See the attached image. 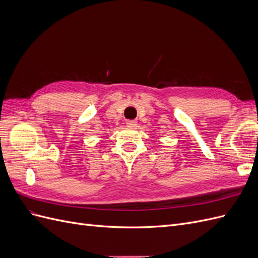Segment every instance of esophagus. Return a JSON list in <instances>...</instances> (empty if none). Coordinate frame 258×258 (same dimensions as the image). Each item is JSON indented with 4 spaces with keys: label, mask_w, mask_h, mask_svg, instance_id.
<instances>
[{
    "label": "esophagus",
    "mask_w": 258,
    "mask_h": 258,
    "mask_svg": "<svg viewBox=\"0 0 258 258\" xmlns=\"http://www.w3.org/2000/svg\"><path fill=\"white\" fill-rule=\"evenodd\" d=\"M126 124H127V127H130V128L137 127V120H127Z\"/></svg>",
    "instance_id": "esophagus-1"
}]
</instances>
